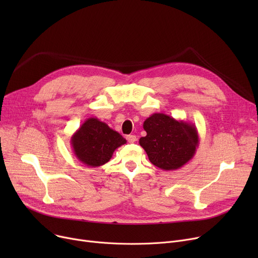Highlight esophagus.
<instances>
[{"label":"esophagus","instance_id":"obj_1","mask_svg":"<svg viewBox=\"0 0 258 258\" xmlns=\"http://www.w3.org/2000/svg\"><path fill=\"white\" fill-rule=\"evenodd\" d=\"M126 140L130 142V143H134L137 141V137L135 136V135H128V136L126 137Z\"/></svg>","mask_w":258,"mask_h":258}]
</instances>
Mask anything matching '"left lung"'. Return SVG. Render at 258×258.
I'll use <instances>...</instances> for the list:
<instances>
[{
    "label": "left lung",
    "instance_id": "8db88e82",
    "mask_svg": "<svg viewBox=\"0 0 258 258\" xmlns=\"http://www.w3.org/2000/svg\"><path fill=\"white\" fill-rule=\"evenodd\" d=\"M143 128L146 136L140 138L139 144L160 169H179L196 155L200 141L194 123L155 113L144 121Z\"/></svg>",
    "mask_w": 258,
    "mask_h": 258
}]
</instances>
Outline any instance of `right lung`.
<instances>
[{"mask_svg": "<svg viewBox=\"0 0 258 258\" xmlns=\"http://www.w3.org/2000/svg\"><path fill=\"white\" fill-rule=\"evenodd\" d=\"M125 143L118 132L94 117L87 119L71 137L74 156L90 167L105 164L117 148Z\"/></svg>", "mask_w": 258, "mask_h": 258, "instance_id": "1", "label": "right lung"}]
</instances>
